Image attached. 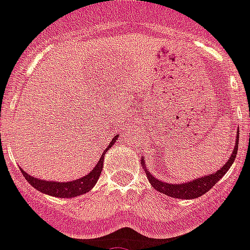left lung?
I'll list each match as a JSON object with an SVG mask.
<instances>
[{
	"mask_svg": "<svg viewBox=\"0 0 250 250\" xmlns=\"http://www.w3.org/2000/svg\"><path fill=\"white\" fill-rule=\"evenodd\" d=\"M238 144H239V130L236 133V139H235V146H234V150L231 151L230 158L228 159V162L224 164L220 169H217L215 173L208 174V176L198 177L196 180H192L189 182L185 183H168L163 182V181L155 178L153 174L148 170L146 162H144V158L142 157V166L144 168L146 173V178H148L149 183H150L153 188L157 189V191L162 192L164 195L169 196V197L173 198H182V200H191V198H197L200 196L205 195L208 189H211L212 187L216 185L219 181L223 178V176L227 173L228 170L230 169L231 164L234 163L236 157V151H238Z\"/></svg>",
	"mask_w": 250,
	"mask_h": 250,
	"instance_id": "1",
	"label": "left lung"
}]
</instances>
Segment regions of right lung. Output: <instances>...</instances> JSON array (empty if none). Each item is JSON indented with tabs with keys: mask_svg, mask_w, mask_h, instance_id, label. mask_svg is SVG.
<instances>
[{
	"mask_svg": "<svg viewBox=\"0 0 250 250\" xmlns=\"http://www.w3.org/2000/svg\"><path fill=\"white\" fill-rule=\"evenodd\" d=\"M119 135H115L111 140V143L108 144V146L104 149V151L102 153L100 161L97 162L96 167L93 168L88 174H86L84 177L80 178V180L69 181V182H58V181H45L40 180V178H35V177L30 176L23 169H21V173L25 176L27 182L36 188L38 191L45 193V195L54 196V197H62V198H70V197H77V196H81L86 192L91 191L93 188L97 181H99V177L101 174L102 167H104V158L106 151L114 146L115 142L117 140Z\"/></svg>",
	"mask_w": 250,
	"mask_h": 250,
	"instance_id": "obj_1",
	"label": "right lung"
}]
</instances>
